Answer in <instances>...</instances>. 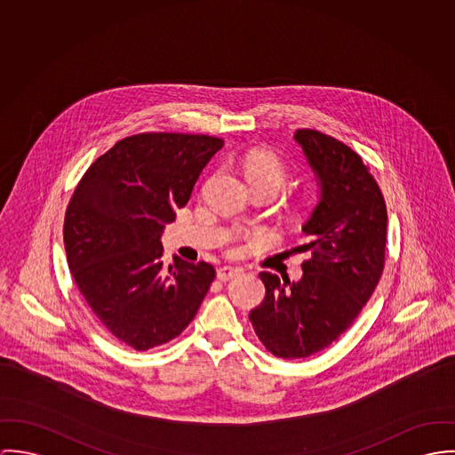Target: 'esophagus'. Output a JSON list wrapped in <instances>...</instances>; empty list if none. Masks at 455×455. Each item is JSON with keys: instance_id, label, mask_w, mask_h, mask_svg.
<instances>
[{"instance_id": "34e87169", "label": "esophagus", "mask_w": 455, "mask_h": 455, "mask_svg": "<svg viewBox=\"0 0 455 455\" xmlns=\"http://www.w3.org/2000/svg\"><path fill=\"white\" fill-rule=\"evenodd\" d=\"M241 274V270L239 268H234V267H228V265H225V267H220L218 270H216V275H218V279L220 281H230V279H234L235 275H239Z\"/></svg>"}]
</instances>
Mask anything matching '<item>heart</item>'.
<instances>
[{
    "label": "heart",
    "mask_w": 455,
    "mask_h": 455,
    "mask_svg": "<svg viewBox=\"0 0 455 455\" xmlns=\"http://www.w3.org/2000/svg\"><path fill=\"white\" fill-rule=\"evenodd\" d=\"M244 171L252 187L256 185H267L272 187L275 192H279L288 180V172L284 164L274 155L268 152H251L244 160ZM248 234L243 228L230 230L223 241L227 246L228 254H237L243 250V243L246 241Z\"/></svg>",
    "instance_id": "heart-1"
}]
</instances>
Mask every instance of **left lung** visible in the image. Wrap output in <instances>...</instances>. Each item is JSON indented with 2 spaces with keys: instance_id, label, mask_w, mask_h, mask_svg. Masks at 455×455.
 <instances>
[{
  "instance_id": "8db88e82",
  "label": "left lung",
  "mask_w": 455,
  "mask_h": 455,
  "mask_svg": "<svg viewBox=\"0 0 455 455\" xmlns=\"http://www.w3.org/2000/svg\"><path fill=\"white\" fill-rule=\"evenodd\" d=\"M297 143L321 187L302 227L308 252L300 281L261 272L265 299L250 312L267 351L300 359L331 346L375 291L386 261L387 209L363 158L319 131L299 129Z\"/></svg>"
}]
</instances>
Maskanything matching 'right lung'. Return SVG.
Instances as JSON below:
<instances>
[{
  "label": "right lung",
  "mask_w": 455,
  "mask_h": 455,
  "mask_svg": "<svg viewBox=\"0 0 455 455\" xmlns=\"http://www.w3.org/2000/svg\"><path fill=\"white\" fill-rule=\"evenodd\" d=\"M221 147L205 134L124 138L87 169L68 204L71 275L102 326L136 351L181 335L214 281L205 261L176 256L164 267L160 235Z\"/></svg>",
  "instance_id": "add662e5"
}]
</instances>
